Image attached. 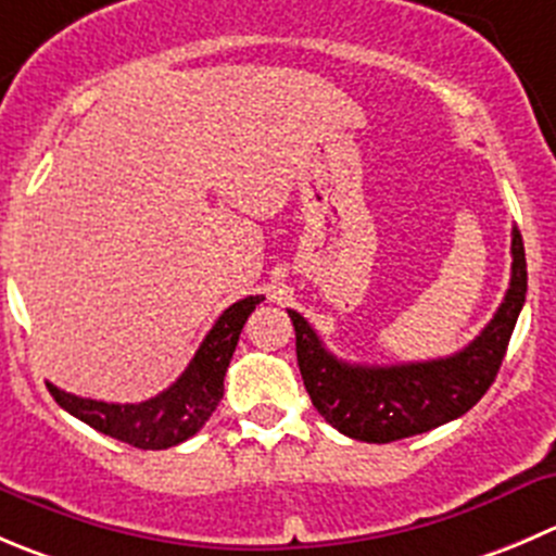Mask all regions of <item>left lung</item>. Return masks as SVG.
<instances>
[{"label": "left lung", "instance_id": "left-lung-1", "mask_svg": "<svg viewBox=\"0 0 556 556\" xmlns=\"http://www.w3.org/2000/svg\"><path fill=\"white\" fill-rule=\"evenodd\" d=\"M510 285L489 326L459 353L415 364L364 366L328 353L315 328L288 309L295 328V355L317 413L342 434L364 443L424 434L465 415L489 391L508 350L527 299L525 241L514 228Z\"/></svg>", "mask_w": 556, "mask_h": 556}]
</instances>
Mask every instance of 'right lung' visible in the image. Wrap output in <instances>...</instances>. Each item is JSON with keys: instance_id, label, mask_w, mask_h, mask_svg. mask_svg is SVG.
Segmentation results:
<instances>
[{"instance_id": "obj_1", "label": "right lung", "mask_w": 556, "mask_h": 556, "mask_svg": "<svg viewBox=\"0 0 556 556\" xmlns=\"http://www.w3.org/2000/svg\"><path fill=\"white\" fill-rule=\"evenodd\" d=\"M261 301L263 295H247L228 306L212 326V331L206 333L195 358L181 371L179 380L147 402H97V399L59 391L51 382H48V391L56 399L59 407L75 415L78 421L89 424L91 429L108 434V438L135 445V448L163 451L185 443L192 434H198V429L217 409L225 391V371H228L233 350L239 344L241 328Z\"/></svg>"}]
</instances>
